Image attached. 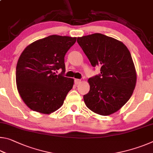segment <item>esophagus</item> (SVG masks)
<instances>
[{"mask_svg":"<svg viewBox=\"0 0 153 153\" xmlns=\"http://www.w3.org/2000/svg\"><path fill=\"white\" fill-rule=\"evenodd\" d=\"M81 80L80 79H75V84H76V85H77V84H79L80 83H81Z\"/></svg>","mask_w":153,"mask_h":153,"instance_id":"34e87169","label":"esophagus"}]
</instances>
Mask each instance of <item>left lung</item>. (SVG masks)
I'll return each mask as SVG.
<instances>
[{"label": "left lung", "instance_id": "8db88e82", "mask_svg": "<svg viewBox=\"0 0 153 153\" xmlns=\"http://www.w3.org/2000/svg\"><path fill=\"white\" fill-rule=\"evenodd\" d=\"M77 42L92 67L100 74L89 78L84 102L93 112L109 115L120 110L132 95L136 73L131 54L123 42L102 33L77 38Z\"/></svg>", "mask_w": 153, "mask_h": 153}]
</instances>
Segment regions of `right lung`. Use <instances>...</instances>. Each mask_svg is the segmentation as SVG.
I'll return each instance as SVG.
<instances>
[{"instance_id":"right-lung-1","label":"right lung","mask_w":153,"mask_h":153,"mask_svg":"<svg viewBox=\"0 0 153 153\" xmlns=\"http://www.w3.org/2000/svg\"><path fill=\"white\" fill-rule=\"evenodd\" d=\"M76 38L49 36L30 44L22 52L16 67L18 92L28 107L50 114L60 108L73 88L74 79L64 77L65 55ZM62 69L60 74L56 72Z\"/></svg>"}]
</instances>
